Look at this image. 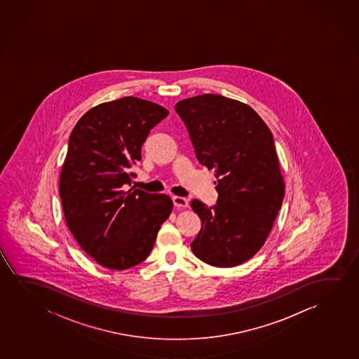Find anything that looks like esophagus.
Masks as SVG:
<instances>
[{
	"label": "esophagus",
	"mask_w": 359,
	"mask_h": 359,
	"mask_svg": "<svg viewBox=\"0 0 359 359\" xmlns=\"http://www.w3.org/2000/svg\"><path fill=\"white\" fill-rule=\"evenodd\" d=\"M172 202H174V206L177 207V208H187L189 206V201L185 197L174 196L172 197Z\"/></svg>",
	"instance_id": "34e87169"
}]
</instances>
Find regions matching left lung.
I'll return each mask as SVG.
<instances>
[{
    "mask_svg": "<svg viewBox=\"0 0 359 359\" xmlns=\"http://www.w3.org/2000/svg\"><path fill=\"white\" fill-rule=\"evenodd\" d=\"M175 110L198 162L216 172V205L191 201L201 218L192 252L216 267L241 265L265 244L285 196L273 136L254 109L218 94L184 99Z\"/></svg>",
    "mask_w": 359,
    "mask_h": 359,
    "instance_id": "8db88e82",
    "label": "left lung"
}]
</instances>
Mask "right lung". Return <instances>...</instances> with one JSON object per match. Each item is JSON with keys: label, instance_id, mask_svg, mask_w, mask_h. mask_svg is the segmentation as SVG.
Masks as SVG:
<instances>
[{"label": "right lung", "instance_id": "right-lung-1", "mask_svg": "<svg viewBox=\"0 0 359 359\" xmlns=\"http://www.w3.org/2000/svg\"><path fill=\"white\" fill-rule=\"evenodd\" d=\"M168 114L158 104L125 97L88 110L69 135L60 174L65 219L79 245L107 269L146 260L172 213L168 195L125 191L148 133Z\"/></svg>", "mask_w": 359, "mask_h": 359}]
</instances>
